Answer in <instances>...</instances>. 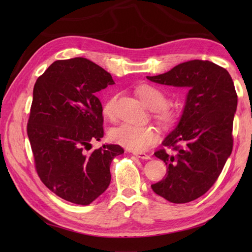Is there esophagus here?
Segmentation results:
<instances>
[{"instance_id":"obj_1","label":"esophagus","mask_w":252,"mask_h":252,"mask_svg":"<svg viewBox=\"0 0 252 252\" xmlns=\"http://www.w3.org/2000/svg\"><path fill=\"white\" fill-rule=\"evenodd\" d=\"M134 156H136L137 158H141V159H151V156L149 155L145 154V153H142V152H133L132 153Z\"/></svg>"}]
</instances>
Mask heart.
<instances>
[{"instance_id": "obj_1", "label": "heart", "mask_w": 252, "mask_h": 252, "mask_svg": "<svg viewBox=\"0 0 252 252\" xmlns=\"http://www.w3.org/2000/svg\"><path fill=\"white\" fill-rule=\"evenodd\" d=\"M138 97L148 108L157 110V119L169 125L173 121V114L169 109L163 108L167 104V97L161 90L152 85H143L137 90ZM116 96L108 98L103 106L104 116L108 119L114 117V107ZM110 140L119 145L126 147L129 151L143 152L158 140V133L153 126H136L131 123H121L120 126L114 127L109 133Z\"/></svg>"}]
</instances>
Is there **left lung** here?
Instances as JSON below:
<instances>
[{"instance_id": "obj_1", "label": "left lung", "mask_w": 252, "mask_h": 252, "mask_svg": "<svg viewBox=\"0 0 252 252\" xmlns=\"http://www.w3.org/2000/svg\"><path fill=\"white\" fill-rule=\"evenodd\" d=\"M147 79L189 89L178 125L162 142L174 153L164 149L155 153L168 168L165 178L152 189L173 203L195 200L215 184L232 154L237 108L232 77L215 63L194 60Z\"/></svg>"}]
</instances>
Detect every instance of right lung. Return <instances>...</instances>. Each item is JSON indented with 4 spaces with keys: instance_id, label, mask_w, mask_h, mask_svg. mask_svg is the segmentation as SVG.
Masks as SVG:
<instances>
[{
    "instance_id": "obj_1",
    "label": "right lung",
    "mask_w": 252,
    "mask_h": 252,
    "mask_svg": "<svg viewBox=\"0 0 252 252\" xmlns=\"http://www.w3.org/2000/svg\"><path fill=\"white\" fill-rule=\"evenodd\" d=\"M115 84L111 74L87 58L56 61L37 78L27 132L36 172L63 199L87 206L110 184V163L123 148L107 144L97 92Z\"/></svg>"
}]
</instances>
